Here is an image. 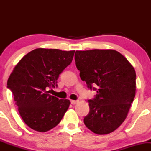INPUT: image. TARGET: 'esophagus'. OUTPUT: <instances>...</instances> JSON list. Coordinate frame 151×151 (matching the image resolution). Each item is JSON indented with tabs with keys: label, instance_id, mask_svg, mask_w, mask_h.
<instances>
[{
	"label": "esophagus",
	"instance_id": "1",
	"mask_svg": "<svg viewBox=\"0 0 151 151\" xmlns=\"http://www.w3.org/2000/svg\"><path fill=\"white\" fill-rule=\"evenodd\" d=\"M78 102H79L78 100H71V104H73V105L76 104H77Z\"/></svg>",
	"mask_w": 151,
	"mask_h": 151
}]
</instances>
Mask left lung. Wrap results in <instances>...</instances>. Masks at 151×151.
<instances>
[{"mask_svg": "<svg viewBox=\"0 0 151 151\" xmlns=\"http://www.w3.org/2000/svg\"><path fill=\"white\" fill-rule=\"evenodd\" d=\"M74 59L81 80L97 92L88 100L89 112L84 124L99 135L113 132L126 119L136 95L134 68L114 50L76 51Z\"/></svg>", "mask_w": 151, "mask_h": 151, "instance_id": "obj_1", "label": "left lung"}]
</instances>
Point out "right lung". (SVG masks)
<instances>
[{
  "instance_id": "add662e5",
  "label": "right lung",
  "mask_w": 151,
  "mask_h": 151,
  "mask_svg": "<svg viewBox=\"0 0 151 151\" xmlns=\"http://www.w3.org/2000/svg\"><path fill=\"white\" fill-rule=\"evenodd\" d=\"M74 52L37 48L25 55L10 74L8 88L20 116L30 129L50 131L68 109L70 100L52 96L50 89L58 86L59 76L71 64Z\"/></svg>"
}]
</instances>
